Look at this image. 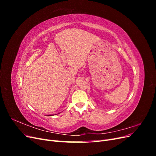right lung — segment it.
I'll use <instances>...</instances> for the list:
<instances>
[{
    "label": "right lung",
    "instance_id": "add662e5",
    "mask_svg": "<svg viewBox=\"0 0 156 156\" xmlns=\"http://www.w3.org/2000/svg\"><path fill=\"white\" fill-rule=\"evenodd\" d=\"M48 116H52V115H48Z\"/></svg>",
    "mask_w": 156,
    "mask_h": 156
}]
</instances>
